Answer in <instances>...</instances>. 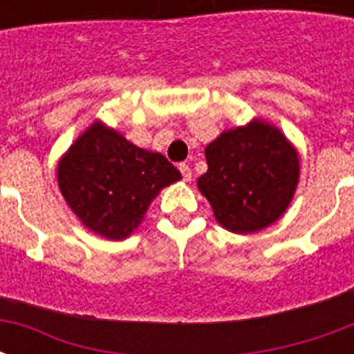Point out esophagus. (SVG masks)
<instances>
[{
    "label": "esophagus",
    "instance_id": "obj_1",
    "mask_svg": "<svg viewBox=\"0 0 354 354\" xmlns=\"http://www.w3.org/2000/svg\"><path fill=\"white\" fill-rule=\"evenodd\" d=\"M180 172H182V176H184V182H189L192 180V169H189V165H185V162H182L180 167Z\"/></svg>",
    "mask_w": 354,
    "mask_h": 354
}]
</instances>
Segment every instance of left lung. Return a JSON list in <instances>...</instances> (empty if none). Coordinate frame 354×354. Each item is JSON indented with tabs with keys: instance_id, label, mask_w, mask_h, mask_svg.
Listing matches in <instances>:
<instances>
[{
	"instance_id": "left-lung-1",
	"label": "left lung",
	"mask_w": 354,
	"mask_h": 354,
	"mask_svg": "<svg viewBox=\"0 0 354 354\" xmlns=\"http://www.w3.org/2000/svg\"><path fill=\"white\" fill-rule=\"evenodd\" d=\"M208 170L197 187L223 230L248 235L273 225L294 199L299 155L286 134L269 121L223 131L205 149Z\"/></svg>"
}]
</instances>
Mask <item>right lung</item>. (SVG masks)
Instances as JSON below:
<instances>
[{"label": "right lung", "instance_id": "right-lung-1", "mask_svg": "<svg viewBox=\"0 0 354 354\" xmlns=\"http://www.w3.org/2000/svg\"><path fill=\"white\" fill-rule=\"evenodd\" d=\"M58 189L75 218L108 241H124L144 222L151 201L180 170L96 119L57 165Z\"/></svg>", "mask_w": 354, "mask_h": 354}]
</instances>
